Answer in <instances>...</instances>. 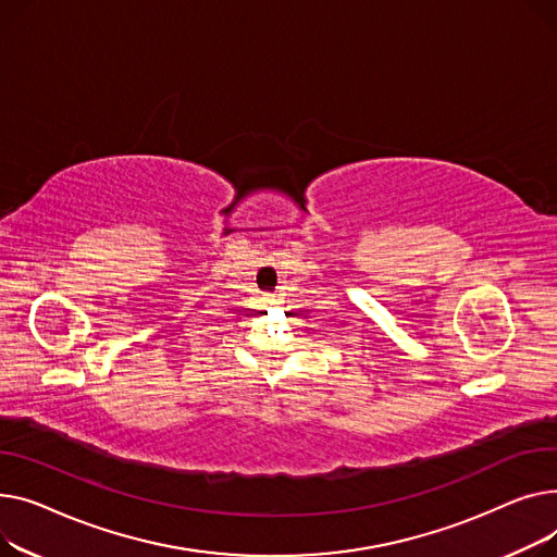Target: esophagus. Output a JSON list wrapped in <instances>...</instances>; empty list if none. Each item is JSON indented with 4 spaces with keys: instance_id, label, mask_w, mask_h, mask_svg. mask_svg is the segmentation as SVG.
I'll return each instance as SVG.
<instances>
[{
    "instance_id": "esophagus-1",
    "label": "esophagus",
    "mask_w": 557,
    "mask_h": 557,
    "mask_svg": "<svg viewBox=\"0 0 557 557\" xmlns=\"http://www.w3.org/2000/svg\"><path fill=\"white\" fill-rule=\"evenodd\" d=\"M268 304H270V306H276V304H278V301H276V299H274V297H272V299H268Z\"/></svg>"
}]
</instances>
